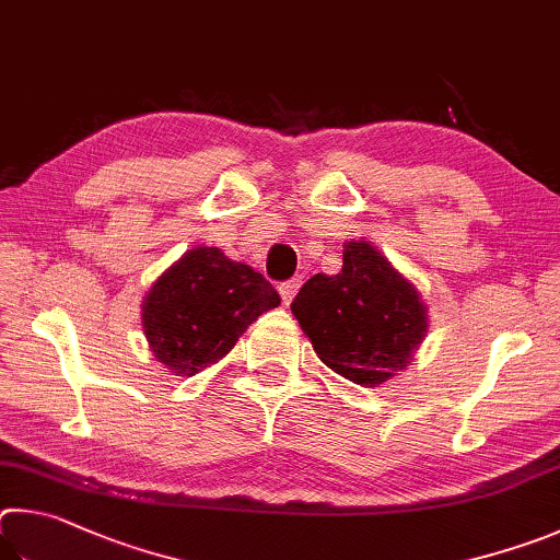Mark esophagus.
I'll return each mask as SVG.
<instances>
[{
	"label": "esophagus",
	"mask_w": 560,
	"mask_h": 560,
	"mask_svg": "<svg viewBox=\"0 0 560 560\" xmlns=\"http://www.w3.org/2000/svg\"><path fill=\"white\" fill-rule=\"evenodd\" d=\"M300 285H302V278H292L288 282H282V285H280V298H282V302H285V305H290L292 298L298 295Z\"/></svg>",
	"instance_id": "1"
}]
</instances>
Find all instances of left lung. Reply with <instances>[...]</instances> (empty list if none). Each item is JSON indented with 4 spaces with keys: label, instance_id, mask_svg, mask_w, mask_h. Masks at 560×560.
Instances as JSON below:
<instances>
[{
    "label": "left lung",
    "instance_id": "8db88e82",
    "mask_svg": "<svg viewBox=\"0 0 560 560\" xmlns=\"http://www.w3.org/2000/svg\"><path fill=\"white\" fill-rule=\"evenodd\" d=\"M290 310L317 357L361 386L404 371L428 335L420 292L369 241H349L341 270L310 278Z\"/></svg>",
    "mask_w": 560,
    "mask_h": 560
}]
</instances>
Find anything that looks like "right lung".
Masks as SVG:
<instances>
[{
  "mask_svg": "<svg viewBox=\"0 0 560 560\" xmlns=\"http://www.w3.org/2000/svg\"><path fill=\"white\" fill-rule=\"evenodd\" d=\"M278 305V292L250 265L199 245L152 282L142 327L160 364L174 376H194L229 354L248 325Z\"/></svg>",
  "mask_w": 560,
  "mask_h": 560,
  "instance_id": "obj_1",
  "label": "right lung"
}]
</instances>
